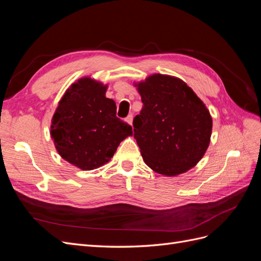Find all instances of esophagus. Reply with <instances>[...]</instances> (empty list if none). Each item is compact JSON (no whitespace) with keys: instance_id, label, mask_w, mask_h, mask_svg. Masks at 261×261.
<instances>
[{"instance_id":"34e87169","label":"esophagus","mask_w":261,"mask_h":261,"mask_svg":"<svg viewBox=\"0 0 261 261\" xmlns=\"http://www.w3.org/2000/svg\"><path fill=\"white\" fill-rule=\"evenodd\" d=\"M126 122H127L129 125H133V115L132 114L126 117Z\"/></svg>"}]
</instances>
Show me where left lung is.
<instances>
[{"mask_svg":"<svg viewBox=\"0 0 261 261\" xmlns=\"http://www.w3.org/2000/svg\"><path fill=\"white\" fill-rule=\"evenodd\" d=\"M144 107L133 121L134 137L148 167L165 176L194 168L210 144L212 117L191 87L153 74L135 84Z\"/></svg>","mask_w":261,"mask_h":261,"instance_id":"8db88e82","label":"left lung"}]
</instances>
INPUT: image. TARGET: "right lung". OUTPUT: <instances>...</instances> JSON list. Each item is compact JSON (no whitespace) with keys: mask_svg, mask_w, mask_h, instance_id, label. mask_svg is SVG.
Returning <instances> with one entry per match:
<instances>
[{"mask_svg":"<svg viewBox=\"0 0 261 261\" xmlns=\"http://www.w3.org/2000/svg\"><path fill=\"white\" fill-rule=\"evenodd\" d=\"M108 85L83 77L69 86L51 121L55 149L74 167L89 171L111 160L133 128L116 116L114 100L106 97Z\"/></svg>","mask_w":261,"mask_h":261,"instance_id":"1","label":"right lung"}]
</instances>
